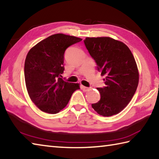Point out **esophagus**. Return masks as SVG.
<instances>
[{"instance_id": "esophagus-1", "label": "esophagus", "mask_w": 159, "mask_h": 159, "mask_svg": "<svg viewBox=\"0 0 159 159\" xmlns=\"http://www.w3.org/2000/svg\"><path fill=\"white\" fill-rule=\"evenodd\" d=\"M81 89H83V91H84V92H88V91H89V90L90 89V88H87V87H85V86L82 85L81 86Z\"/></svg>"}]
</instances>
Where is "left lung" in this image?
<instances>
[{"label": "left lung", "instance_id": "obj_1", "mask_svg": "<svg viewBox=\"0 0 159 159\" xmlns=\"http://www.w3.org/2000/svg\"><path fill=\"white\" fill-rule=\"evenodd\" d=\"M84 43L105 75V86L98 88L101 99L92 107L102 116L119 113L131 101L139 84V71L130 49L123 43L110 37L87 38Z\"/></svg>", "mask_w": 159, "mask_h": 159}]
</instances>
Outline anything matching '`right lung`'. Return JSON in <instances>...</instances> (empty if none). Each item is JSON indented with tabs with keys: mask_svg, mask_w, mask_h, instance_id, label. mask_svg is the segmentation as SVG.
<instances>
[{
	"mask_svg": "<svg viewBox=\"0 0 159 159\" xmlns=\"http://www.w3.org/2000/svg\"><path fill=\"white\" fill-rule=\"evenodd\" d=\"M81 40L57 34L37 43L28 52L24 67L27 92L34 103L44 112H59L73 93L80 89L78 83L66 82L61 77L65 70V50Z\"/></svg>",
	"mask_w": 159,
	"mask_h": 159,
	"instance_id": "1",
	"label": "right lung"
}]
</instances>
